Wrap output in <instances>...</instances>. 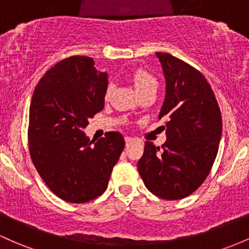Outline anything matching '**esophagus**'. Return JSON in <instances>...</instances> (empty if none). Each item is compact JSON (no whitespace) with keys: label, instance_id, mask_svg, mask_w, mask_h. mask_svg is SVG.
<instances>
[{"label":"esophagus","instance_id":"obj_1","mask_svg":"<svg viewBox=\"0 0 249 249\" xmlns=\"http://www.w3.org/2000/svg\"><path fill=\"white\" fill-rule=\"evenodd\" d=\"M124 141H125V146H129V145H132L133 142H134V139L129 138V136H125Z\"/></svg>","mask_w":249,"mask_h":249}]
</instances>
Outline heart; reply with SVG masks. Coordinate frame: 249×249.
Segmentation results:
<instances>
[{"mask_svg": "<svg viewBox=\"0 0 249 249\" xmlns=\"http://www.w3.org/2000/svg\"><path fill=\"white\" fill-rule=\"evenodd\" d=\"M132 82L134 84L135 89L138 90L139 93H142L149 90H157L158 89V83L152 74L145 70H136L132 73ZM113 84H109L106 90V97L108 98L109 96L113 92Z\"/></svg>", "mask_w": 249, "mask_h": 249, "instance_id": "heart-1", "label": "heart"}]
</instances>
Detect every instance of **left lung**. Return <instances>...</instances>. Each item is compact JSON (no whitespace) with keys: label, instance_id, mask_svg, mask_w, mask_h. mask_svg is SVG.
<instances>
[{"label":"left lung","instance_id":"1","mask_svg":"<svg viewBox=\"0 0 249 249\" xmlns=\"http://www.w3.org/2000/svg\"><path fill=\"white\" fill-rule=\"evenodd\" d=\"M166 81L159 119L166 120V142L146 141L138 170L149 191L176 200L196 191L209 175L222 135L215 93L202 73L168 53L157 52Z\"/></svg>","mask_w":249,"mask_h":249}]
</instances>
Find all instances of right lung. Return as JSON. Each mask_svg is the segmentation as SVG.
<instances>
[{
    "mask_svg": "<svg viewBox=\"0 0 249 249\" xmlns=\"http://www.w3.org/2000/svg\"><path fill=\"white\" fill-rule=\"evenodd\" d=\"M108 74L92 58L72 55L40 79L29 108L32 161L51 191L70 203L97 198L108 186L124 148L121 133L108 132L93 145L85 135L89 119L104 108Z\"/></svg>",
    "mask_w": 249,
    "mask_h": 249,
    "instance_id": "1",
    "label": "right lung"
}]
</instances>
